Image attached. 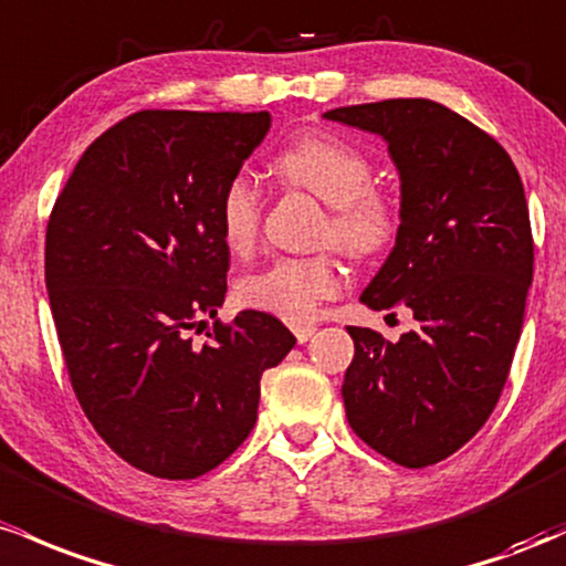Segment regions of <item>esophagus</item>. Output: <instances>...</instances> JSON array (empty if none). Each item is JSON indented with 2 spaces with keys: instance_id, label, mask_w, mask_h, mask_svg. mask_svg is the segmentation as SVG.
I'll return each instance as SVG.
<instances>
[{
  "instance_id": "1",
  "label": "esophagus",
  "mask_w": 566,
  "mask_h": 566,
  "mask_svg": "<svg viewBox=\"0 0 566 566\" xmlns=\"http://www.w3.org/2000/svg\"><path fill=\"white\" fill-rule=\"evenodd\" d=\"M313 334H315V326H310V323H304V326L294 328V336H296V342H300V345L313 339Z\"/></svg>"
}]
</instances>
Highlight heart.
<instances>
[{
    "label": "heart",
    "instance_id": "obj_1",
    "mask_svg": "<svg viewBox=\"0 0 566 566\" xmlns=\"http://www.w3.org/2000/svg\"><path fill=\"white\" fill-rule=\"evenodd\" d=\"M275 170L291 187L321 198L328 208L321 240L355 259L374 256L392 243L398 230L396 208L382 192L371 189V163L355 149L326 133H313L291 142L275 157ZM262 202L249 176L238 174L224 184L216 206L221 243L234 256L253 251L259 238ZM342 289V272L332 253L315 256H281L238 283L245 307L262 310L289 323H307L321 302Z\"/></svg>",
    "mask_w": 566,
    "mask_h": 566
}]
</instances>
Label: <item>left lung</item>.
Listing matches in <instances>:
<instances>
[{
  "instance_id": "left-lung-1",
  "label": "left lung",
  "mask_w": 566,
  "mask_h": 566,
  "mask_svg": "<svg viewBox=\"0 0 566 566\" xmlns=\"http://www.w3.org/2000/svg\"><path fill=\"white\" fill-rule=\"evenodd\" d=\"M323 117L387 142L401 227L360 302L409 307L417 321L398 342L347 326V422L398 465H436L484 428L522 336L535 264L522 176L489 133L436 101L390 98Z\"/></svg>"
}]
</instances>
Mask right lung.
I'll list each match as a JSON object with an SVG mask.
<instances>
[{
  "instance_id": "add662e5",
  "label": "right lung",
  "mask_w": 566,
  "mask_h": 566,
  "mask_svg": "<svg viewBox=\"0 0 566 566\" xmlns=\"http://www.w3.org/2000/svg\"><path fill=\"white\" fill-rule=\"evenodd\" d=\"M266 112L144 109L101 133L55 200L44 283L77 401L138 471H213L256 424L259 379L296 345L277 317L219 313L230 251L216 206ZM211 316L202 348L189 333Z\"/></svg>"
}]
</instances>
